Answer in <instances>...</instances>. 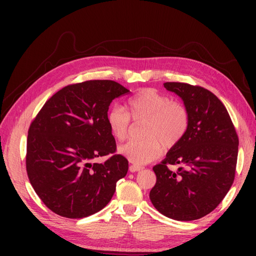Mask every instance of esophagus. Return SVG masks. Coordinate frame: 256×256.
Instances as JSON below:
<instances>
[{
	"instance_id": "34e87169",
	"label": "esophagus",
	"mask_w": 256,
	"mask_h": 256,
	"mask_svg": "<svg viewBox=\"0 0 256 256\" xmlns=\"http://www.w3.org/2000/svg\"><path fill=\"white\" fill-rule=\"evenodd\" d=\"M143 167L142 166H138V165H131L130 166V172H140L142 170Z\"/></svg>"
}]
</instances>
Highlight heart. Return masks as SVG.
Here are the masks:
<instances>
[{
	"mask_svg": "<svg viewBox=\"0 0 256 256\" xmlns=\"http://www.w3.org/2000/svg\"><path fill=\"white\" fill-rule=\"evenodd\" d=\"M131 118L144 122L140 136L118 148V153L136 165H144L158 158L165 148L176 146L186 134L189 116L184 106L155 90L145 89L130 98L125 108L113 106L106 116L110 132L122 142L128 136Z\"/></svg>",
	"mask_w": 256,
	"mask_h": 256,
	"instance_id": "obj_1",
	"label": "heart"
}]
</instances>
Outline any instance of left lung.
I'll return each mask as SVG.
<instances>
[{
  "label": "left lung",
  "instance_id": "8db88e82",
  "mask_svg": "<svg viewBox=\"0 0 256 256\" xmlns=\"http://www.w3.org/2000/svg\"><path fill=\"white\" fill-rule=\"evenodd\" d=\"M166 90L184 102L189 116L182 140L153 167L156 184L150 199L162 214L192 221L214 210L236 176L238 138L226 106L209 90L182 82H166ZM182 164L175 173L166 165Z\"/></svg>",
  "mask_w": 256,
  "mask_h": 256
}]
</instances>
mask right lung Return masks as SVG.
<instances>
[{"label": "right lung", "instance_id": "right-lung-1", "mask_svg": "<svg viewBox=\"0 0 256 256\" xmlns=\"http://www.w3.org/2000/svg\"><path fill=\"white\" fill-rule=\"evenodd\" d=\"M130 90L111 80H90L56 92L32 122L26 170L38 197L55 214L80 219L110 202L128 162L113 155L116 140L106 122L112 100Z\"/></svg>", "mask_w": 256, "mask_h": 256}]
</instances>
